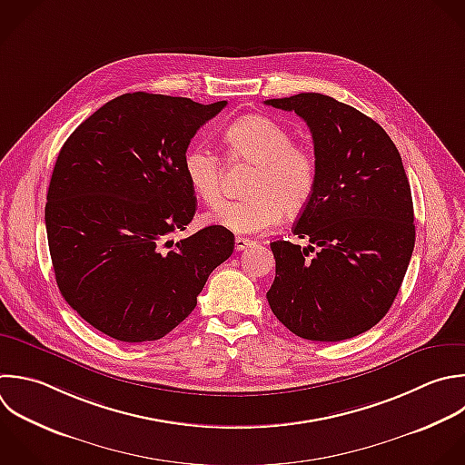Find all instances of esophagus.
Here are the masks:
<instances>
[{
  "instance_id": "esophagus-1",
  "label": "esophagus",
  "mask_w": 465,
  "mask_h": 465,
  "mask_svg": "<svg viewBox=\"0 0 465 465\" xmlns=\"http://www.w3.org/2000/svg\"><path fill=\"white\" fill-rule=\"evenodd\" d=\"M251 245H254V242L249 240V238H242V236H236V238H234V249H236V251H243V249H247V247H251Z\"/></svg>"
}]
</instances>
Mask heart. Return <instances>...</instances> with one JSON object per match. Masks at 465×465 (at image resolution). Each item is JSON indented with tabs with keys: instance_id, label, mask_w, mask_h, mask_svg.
<instances>
[{
	"instance_id": "1",
	"label": "heart",
	"mask_w": 465,
	"mask_h": 465,
	"mask_svg": "<svg viewBox=\"0 0 465 465\" xmlns=\"http://www.w3.org/2000/svg\"><path fill=\"white\" fill-rule=\"evenodd\" d=\"M227 154L256 167L245 200L225 202L207 214V223L238 234H256L274 227L283 213L300 214L318 185L312 151L292 143V134L262 114L242 116L223 133ZM183 174L194 196L205 205L222 200V162L205 145H193L183 156Z\"/></svg>"
}]
</instances>
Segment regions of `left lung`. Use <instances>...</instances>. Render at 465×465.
Returning a JSON list of instances; mask_svg holds the SVG:
<instances>
[{
  "label": "left lung",
  "mask_w": 465,
  "mask_h": 465,
  "mask_svg": "<svg viewBox=\"0 0 465 465\" xmlns=\"http://www.w3.org/2000/svg\"><path fill=\"white\" fill-rule=\"evenodd\" d=\"M265 105L307 124L318 162L314 196L292 229L311 245L271 243L276 276L269 305L300 338L358 336L387 314L414 249L401 156L374 120L331 96L302 93Z\"/></svg>",
  "instance_id": "obj_1"
}]
</instances>
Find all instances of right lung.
<instances>
[{"label": "right lung", "instance_id": "add662e5", "mask_svg": "<svg viewBox=\"0 0 465 465\" xmlns=\"http://www.w3.org/2000/svg\"><path fill=\"white\" fill-rule=\"evenodd\" d=\"M225 105L122 94L64 143L45 205L53 267L65 302L104 334L129 343L163 338L232 254L234 234L218 225L171 240L196 213L187 147Z\"/></svg>", "mask_w": 465, "mask_h": 465}]
</instances>
